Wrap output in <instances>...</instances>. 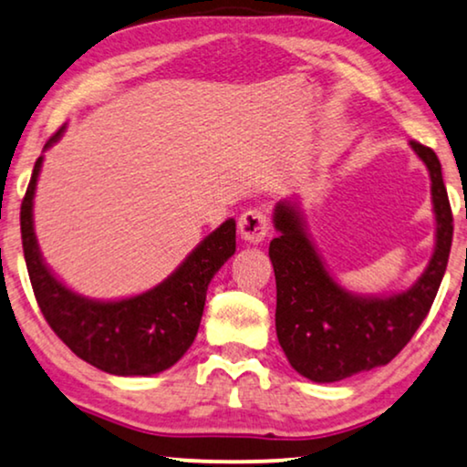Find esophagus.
<instances>
[{
  "instance_id": "obj_1",
  "label": "esophagus",
  "mask_w": 467,
  "mask_h": 467,
  "mask_svg": "<svg viewBox=\"0 0 467 467\" xmlns=\"http://www.w3.org/2000/svg\"><path fill=\"white\" fill-rule=\"evenodd\" d=\"M271 231V222H268V215L262 212V209H247V212L241 213L239 218V234L241 239L247 243H260L265 241V236Z\"/></svg>"
}]
</instances>
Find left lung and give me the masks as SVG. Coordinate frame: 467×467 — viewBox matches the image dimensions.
<instances>
[{"mask_svg": "<svg viewBox=\"0 0 467 467\" xmlns=\"http://www.w3.org/2000/svg\"><path fill=\"white\" fill-rule=\"evenodd\" d=\"M410 146L430 171L436 213V249L410 290L385 298L343 290L308 241L298 209L287 201L275 209L279 236L271 241L268 255L277 281V338L294 370L315 383H334L389 364L409 345L436 298L449 265L452 212L436 152L419 141Z\"/></svg>", "mask_w": 467, "mask_h": 467, "instance_id": "left-lung-1", "label": "left lung"}]
</instances>
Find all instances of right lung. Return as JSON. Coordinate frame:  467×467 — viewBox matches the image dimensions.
Returning <instances> with one entry per match:
<instances>
[{"mask_svg": "<svg viewBox=\"0 0 467 467\" xmlns=\"http://www.w3.org/2000/svg\"><path fill=\"white\" fill-rule=\"evenodd\" d=\"M61 127L46 141L50 148ZM42 156L36 161L21 205V236L27 273L44 319L78 358L120 377H148L180 359L199 332L207 285L236 247L234 220L201 241L161 285L140 296L99 302L67 290L44 265L34 233V194Z\"/></svg>", "mask_w": 467, "mask_h": 467, "instance_id": "obj_1", "label": "right lung"}]
</instances>
